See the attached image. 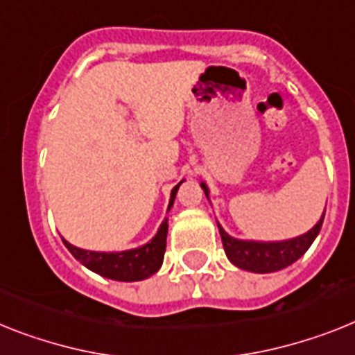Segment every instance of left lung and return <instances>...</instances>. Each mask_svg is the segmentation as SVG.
Here are the masks:
<instances>
[{
    "label": "left lung",
    "mask_w": 355,
    "mask_h": 355,
    "mask_svg": "<svg viewBox=\"0 0 355 355\" xmlns=\"http://www.w3.org/2000/svg\"><path fill=\"white\" fill-rule=\"evenodd\" d=\"M205 195H207V187L202 184ZM323 216L320 222L315 223L314 227L309 233L302 236L293 238V240H285V242H245V240H236V238L229 236L222 227H220V236H222L223 251L240 269L251 270V272H274L294 263V261L306 252V249L312 245L315 236L320 234V229L323 225Z\"/></svg>",
    "instance_id": "8db88e82"
}]
</instances>
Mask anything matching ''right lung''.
Instances as JSON below:
<instances>
[{"label": "right lung", "instance_id": "add662e5", "mask_svg": "<svg viewBox=\"0 0 355 355\" xmlns=\"http://www.w3.org/2000/svg\"><path fill=\"white\" fill-rule=\"evenodd\" d=\"M180 184L173 187L169 207L173 205V200L177 196ZM166 236H168V218L164 220L159 233L155 234V238L150 243H146V245L139 247V249H132V251L95 252L73 247L67 240H62V242H64L67 249L73 254L77 261H81L85 267L101 274L104 278L117 279V282H141L144 278H150L151 274H155L160 269L164 252H166Z\"/></svg>", "mask_w": 355, "mask_h": 355}]
</instances>
